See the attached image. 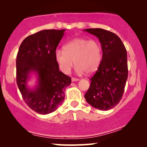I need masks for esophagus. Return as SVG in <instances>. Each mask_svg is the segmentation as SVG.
<instances>
[{
    "label": "esophagus",
    "mask_w": 147,
    "mask_h": 147,
    "mask_svg": "<svg viewBox=\"0 0 147 147\" xmlns=\"http://www.w3.org/2000/svg\"><path fill=\"white\" fill-rule=\"evenodd\" d=\"M71 81L72 82H78V81H79V79H78V78H72Z\"/></svg>",
    "instance_id": "esophagus-1"
}]
</instances>
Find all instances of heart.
Wrapping results in <instances>:
<instances>
[{"label":"heart","mask_w":147,"mask_h":147,"mask_svg":"<svg viewBox=\"0 0 147 147\" xmlns=\"http://www.w3.org/2000/svg\"><path fill=\"white\" fill-rule=\"evenodd\" d=\"M55 61L59 69L67 74L74 65L78 74L93 73L101 61V47L98 41L84 38H76L63 46V50L55 53Z\"/></svg>","instance_id":"obj_1"}]
</instances>
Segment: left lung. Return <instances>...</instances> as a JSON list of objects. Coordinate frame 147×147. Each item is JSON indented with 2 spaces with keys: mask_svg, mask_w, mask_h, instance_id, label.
<instances>
[{
  "mask_svg": "<svg viewBox=\"0 0 147 147\" xmlns=\"http://www.w3.org/2000/svg\"><path fill=\"white\" fill-rule=\"evenodd\" d=\"M84 31L95 35L102 46V58L95 74L90 78L86 102L100 110H108L119 103L128 78L127 52L121 39L112 32L102 29Z\"/></svg>",
  "mask_w": 147,
  "mask_h": 147,
  "instance_id": "1",
  "label": "left lung"
}]
</instances>
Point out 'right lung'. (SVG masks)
<instances>
[{"mask_svg":"<svg viewBox=\"0 0 147 147\" xmlns=\"http://www.w3.org/2000/svg\"><path fill=\"white\" fill-rule=\"evenodd\" d=\"M65 29L43 30L26 37L17 53V84L24 101L34 111L47 114L63 102L65 88L71 78L59 71L55 53ZM32 74L36 85H28Z\"/></svg>","mask_w":147,"mask_h":147,"instance_id":"1","label":"right lung"}]
</instances>
